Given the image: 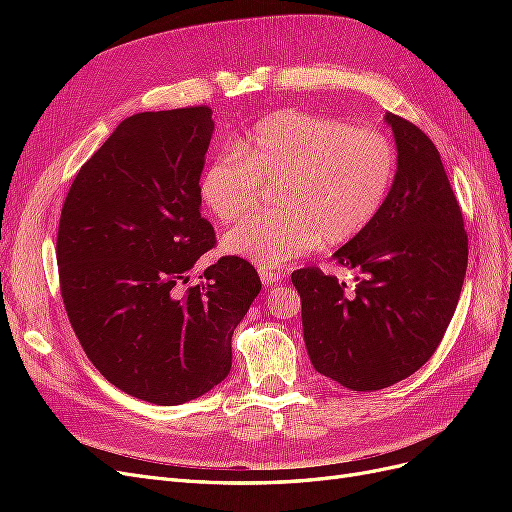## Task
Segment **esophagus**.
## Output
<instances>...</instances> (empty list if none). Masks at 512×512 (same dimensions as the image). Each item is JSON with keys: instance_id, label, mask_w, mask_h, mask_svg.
Returning <instances> with one entry per match:
<instances>
[{"instance_id": "34e87169", "label": "esophagus", "mask_w": 512, "mask_h": 512, "mask_svg": "<svg viewBox=\"0 0 512 512\" xmlns=\"http://www.w3.org/2000/svg\"><path fill=\"white\" fill-rule=\"evenodd\" d=\"M258 273H260V280H262V284H265V286H273V284H277L280 280H284V273L275 271V269L260 267Z\"/></svg>"}]
</instances>
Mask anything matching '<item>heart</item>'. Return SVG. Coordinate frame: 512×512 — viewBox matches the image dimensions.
Masks as SVG:
<instances>
[{"instance_id":"b5f03b06","label":"heart","mask_w":512,"mask_h":512,"mask_svg":"<svg viewBox=\"0 0 512 512\" xmlns=\"http://www.w3.org/2000/svg\"><path fill=\"white\" fill-rule=\"evenodd\" d=\"M399 153L374 128L282 108L260 119L203 170L200 200L218 222L256 207L260 185H275L277 209L254 215L224 237V250L275 269L322 245H344L378 218L397 179Z\"/></svg>"}]
</instances>
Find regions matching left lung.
Here are the masks:
<instances>
[{
  "instance_id": "1",
  "label": "left lung",
  "mask_w": 512,
  "mask_h": 512,
  "mask_svg": "<svg viewBox=\"0 0 512 512\" xmlns=\"http://www.w3.org/2000/svg\"><path fill=\"white\" fill-rule=\"evenodd\" d=\"M399 168L386 205L335 252L356 288L318 267L292 273L312 365L352 391H380L421 369L440 346L468 267V232L431 138L386 113Z\"/></svg>"
}]
</instances>
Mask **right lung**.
Wrapping results in <instances>:
<instances>
[{
  "label": "right lung",
  "instance_id": "1",
  "mask_svg": "<svg viewBox=\"0 0 512 512\" xmlns=\"http://www.w3.org/2000/svg\"><path fill=\"white\" fill-rule=\"evenodd\" d=\"M211 115L188 106L123 119L61 207L59 290L72 329L108 382L158 406L185 404L228 376L232 333L262 288L239 256L183 288L215 247L198 192Z\"/></svg>",
  "mask_w": 512,
  "mask_h": 512
}]
</instances>
